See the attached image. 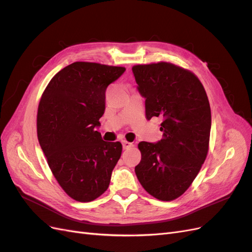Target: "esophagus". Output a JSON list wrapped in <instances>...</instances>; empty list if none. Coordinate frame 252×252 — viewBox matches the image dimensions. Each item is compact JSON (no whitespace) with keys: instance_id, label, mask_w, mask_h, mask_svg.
Instances as JSON below:
<instances>
[{"instance_id":"34e87169","label":"esophagus","mask_w":252,"mask_h":252,"mask_svg":"<svg viewBox=\"0 0 252 252\" xmlns=\"http://www.w3.org/2000/svg\"><path fill=\"white\" fill-rule=\"evenodd\" d=\"M122 144H123V148L124 149H128V148H130L131 146H133L132 143L127 142V141H122Z\"/></svg>"}]
</instances>
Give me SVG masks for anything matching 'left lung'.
Listing matches in <instances>:
<instances>
[{
	"label": "left lung",
	"mask_w": 252,
	"mask_h": 252,
	"mask_svg": "<svg viewBox=\"0 0 252 252\" xmlns=\"http://www.w3.org/2000/svg\"><path fill=\"white\" fill-rule=\"evenodd\" d=\"M132 72L145 98L147 120L161 118L162 140L140 142L134 171L141 185L161 201L184 193L207 157L211 112L200 80L170 63L136 65Z\"/></svg>",
	"instance_id": "1"
}]
</instances>
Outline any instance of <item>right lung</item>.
I'll return each instance as SVG.
<instances>
[{"mask_svg": "<svg viewBox=\"0 0 252 252\" xmlns=\"http://www.w3.org/2000/svg\"><path fill=\"white\" fill-rule=\"evenodd\" d=\"M124 67L75 62L51 79L37 109V139L64 191L90 202L107 190L122 154L120 142H105L96 129L106 89Z\"/></svg>", "mask_w": 252, "mask_h": 252, "instance_id": "right-lung-1", "label": "right lung"}]
</instances>
